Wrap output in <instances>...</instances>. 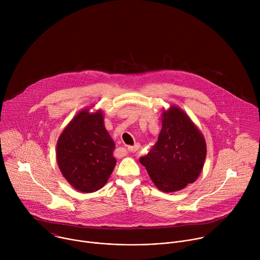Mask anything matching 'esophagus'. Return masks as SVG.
I'll use <instances>...</instances> for the list:
<instances>
[{"label": "esophagus", "instance_id": "34e87169", "mask_svg": "<svg viewBox=\"0 0 260 260\" xmlns=\"http://www.w3.org/2000/svg\"><path fill=\"white\" fill-rule=\"evenodd\" d=\"M139 149H140V145L139 144H135V146H132V147L127 148L128 152H131V153H136L137 151H139Z\"/></svg>", "mask_w": 260, "mask_h": 260}]
</instances>
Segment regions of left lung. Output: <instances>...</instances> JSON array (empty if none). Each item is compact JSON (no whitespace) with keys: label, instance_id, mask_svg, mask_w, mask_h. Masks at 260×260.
Masks as SVG:
<instances>
[{"label":"left lung","instance_id":"1","mask_svg":"<svg viewBox=\"0 0 260 260\" xmlns=\"http://www.w3.org/2000/svg\"><path fill=\"white\" fill-rule=\"evenodd\" d=\"M206 154V142L201 132L180 108L171 106L162 113L157 142L139 160L159 190L174 192L198 179Z\"/></svg>","mask_w":260,"mask_h":260}]
</instances>
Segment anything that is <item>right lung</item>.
Segmentation results:
<instances>
[{"instance_id": "obj_1", "label": "right lung", "mask_w": 260, "mask_h": 260, "mask_svg": "<svg viewBox=\"0 0 260 260\" xmlns=\"http://www.w3.org/2000/svg\"><path fill=\"white\" fill-rule=\"evenodd\" d=\"M114 142L105 128L101 111L84 109L58 138L56 158L59 170L72 186L82 192L101 189L112 174L116 159Z\"/></svg>"}]
</instances>
